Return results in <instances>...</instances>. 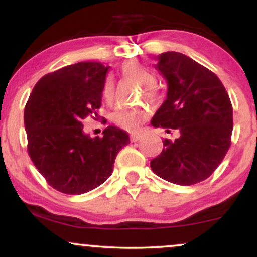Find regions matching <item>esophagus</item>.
<instances>
[{
	"label": "esophagus",
	"mask_w": 257,
	"mask_h": 257,
	"mask_svg": "<svg viewBox=\"0 0 257 257\" xmlns=\"http://www.w3.org/2000/svg\"><path fill=\"white\" fill-rule=\"evenodd\" d=\"M140 138H141L140 133H132V134H131V140H132V141H138V140H140Z\"/></svg>",
	"instance_id": "esophagus-1"
}]
</instances>
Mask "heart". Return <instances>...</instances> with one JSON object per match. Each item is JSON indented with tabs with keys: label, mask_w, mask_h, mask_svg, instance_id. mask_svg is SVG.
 Instances as JSON below:
<instances>
[{
	"label": "heart",
	"mask_w": 257,
	"mask_h": 257,
	"mask_svg": "<svg viewBox=\"0 0 257 257\" xmlns=\"http://www.w3.org/2000/svg\"><path fill=\"white\" fill-rule=\"evenodd\" d=\"M122 72L126 77H131L137 81L138 83L145 85V90L149 98L156 99V93L153 85L156 84V77L153 73L140 64L139 61L128 60L122 65ZM102 95L106 102L111 104L114 99V81L112 77L106 78L104 87H102ZM149 116V111L146 107H125L120 106L114 110L112 113V120L119 128L125 129L128 132L137 131V129L145 122Z\"/></svg>",
	"instance_id": "1"
}]
</instances>
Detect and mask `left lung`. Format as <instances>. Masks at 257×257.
Instances as JSON below:
<instances>
[{
	"mask_svg": "<svg viewBox=\"0 0 257 257\" xmlns=\"http://www.w3.org/2000/svg\"><path fill=\"white\" fill-rule=\"evenodd\" d=\"M156 69L168 84L167 99L153 116L156 128L178 129L163 140L161 155L150 163L159 178L181 186L208 179L225 158L233 129V108L219 77L178 52L157 57Z\"/></svg>",
	"mask_w": 257,
	"mask_h": 257,
	"instance_id": "1",
	"label": "left lung"
}]
</instances>
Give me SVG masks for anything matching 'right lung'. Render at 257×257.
Listing matches in <instances>:
<instances>
[{
	"instance_id": "1",
	"label": "right lung",
	"mask_w": 257,
	"mask_h": 257,
	"mask_svg": "<svg viewBox=\"0 0 257 257\" xmlns=\"http://www.w3.org/2000/svg\"><path fill=\"white\" fill-rule=\"evenodd\" d=\"M108 66L82 61L44 75L24 111L28 152L49 186L66 194L94 190L111 176L128 133L110 125L102 137L84 134L82 120L98 116Z\"/></svg>"
}]
</instances>
